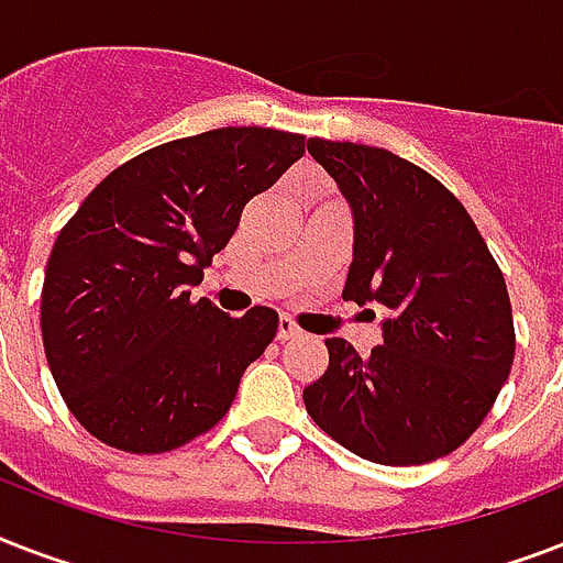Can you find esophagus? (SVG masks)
<instances>
[{"label":"esophagus","mask_w":563,"mask_h":563,"mask_svg":"<svg viewBox=\"0 0 563 563\" xmlns=\"http://www.w3.org/2000/svg\"><path fill=\"white\" fill-rule=\"evenodd\" d=\"M300 335H303V330H300V327L295 324L291 318L283 316L280 321H277V339H280V342H289V339H300Z\"/></svg>","instance_id":"esophagus-1"}]
</instances>
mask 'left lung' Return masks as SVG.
Here are the masks:
<instances>
[{"mask_svg":"<svg viewBox=\"0 0 563 563\" xmlns=\"http://www.w3.org/2000/svg\"><path fill=\"white\" fill-rule=\"evenodd\" d=\"M307 148L353 210L342 298L385 309L371 356L327 339L330 365L303 388L309 418L368 462H435L479 429L511 374L506 277L429 172L374 145L309 136Z\"/></svg>","mask_w":563,"mask_h":563,"instance_id":"left-lung-1","label":"left lung"}]
</instances>
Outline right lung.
I'll use <instances>...</instances> for the list:
<instances>
[{
	"label": "right lung",
	"instance_id": "obj_1",
	"mask_svg": "<svg viewBox=\"0 0 563 563\" xmlns=\"http://www.w3.org/2000/svg\"><path fill=\"white\" fill-rule=\"evenodd\" d=\"M307 152L274 128H216L136 154L57 233L40 330L57 391L90 435L169 453L212 429L277 335V312L230 318L189 286L245 203Z\"/></svg>",
	"mask_w": 563,
	"mask_h": 563
}]
</instances>
